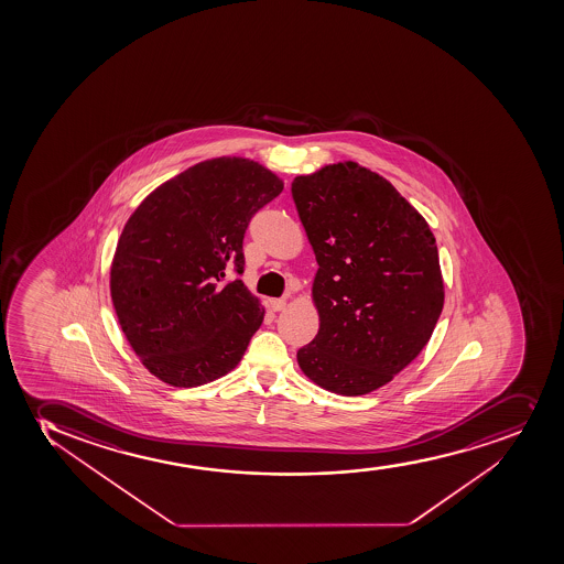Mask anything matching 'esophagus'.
Returning a JSON list of instances; mask_svg holds the SVG:
<instances>
[{"mask_svg": "<svg viewBox=\"0 0 564 564\" xmlns=\"http://www.w3.org/2000/svg\"><path fill=\"white\" fill-rule=\"evenodd\" d=\"M270 307H272L275 313H279V311L285 310L286 300H272V302H270Z\"/></svg>", "mask_w": 564, "mask_h": 564, "instance_id": "esophagus-1", "label": "esophagus"}]
</instances>
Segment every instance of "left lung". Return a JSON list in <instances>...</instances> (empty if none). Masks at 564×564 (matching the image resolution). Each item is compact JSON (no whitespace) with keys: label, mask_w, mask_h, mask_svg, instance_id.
<instances>
[{"label":"left lung","mask_w":564,"mask_h":564,"mask_svg":"<svg viewBox=\"0 0 564 564\" xmlns=\"http://www.w3.org/2000/svg\"><path fill=\"white\" fill-rule=\"evenodd\" d=\"M292 199L318 262L321 316L297 365L332 393H370L417 358L442 315L436 238L391 182L356 162L296 176Z\"/></svg>","instance_id":"1"}]
</instances>
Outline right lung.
Instances as JSON below:
<instances>
[{
  "label": "right lung",
  "instance_id": "add662e5",
  "mask_svg": "<svg viewBox=\"0 0 564 564\" xmlns=\"http://www.w3.org/2000/svg\"><path fill=\"white\" fill-rule=\"evenodd\" d=\"M283 181L248 158L206 160L147 195L117 242L109 289L151 375L197 388L235 369L264 310L242 279L243 235Z\"/></svg>",
  "mask_w": 564,
  "mask_h": 564
}]
</instances>
